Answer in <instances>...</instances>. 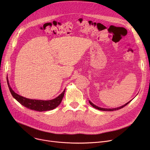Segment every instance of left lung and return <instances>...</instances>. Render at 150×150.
<instances>
[{"mask_svg":"<svg viewBox=\"0 0 150 150\" xmlns=\"http://www.w3.org/2000/svg\"><path fill=\"white\" fill-rule=\"evenodd\" d=\"M131 101H128V103H126L125 105H123V106H122L118 107V108H112V109H107V108H100V107H98V106H96V105H93L90 100L89 101V102L90 105H92L94 108H96V109H98V110H100V111H116V110H119V109H121V108H123L124 106H127V105L129 103V102H130Z\"/></svg>","mask_w":150,"mask_h":150,"instance_id":"8db88e82","label":"left lung"}]
</instances>
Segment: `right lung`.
I'll list each match as a JSON object with an SVG mask.
<instances>
[{
  "label": "right lung",
  "mask_w": 150,
  "mask_h": 150,
  "mask_svg": "<svg viewBox=\"0 0 150 150\" xmlns=\"http://www.w3.org/2000/svg\"><path fill=\"white\" fill-rule=\"evenodd\" d=\"M8 85V88L10 91L11 93L12 96L19 103H21L22 106H25L31 110H35L36 111H49V110H52L54 108H56L60 103L63 98L64 95L65 89L64 90L59 96L57 98H55L53 100H33V99H29L23 97L18 95V93H15L13 89L11 88L10 86L8 83V81L7 79Z\"/></svg>",
  "instance_id": "right-lung-1"
}]
</instances>
